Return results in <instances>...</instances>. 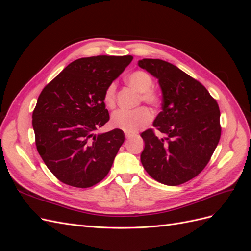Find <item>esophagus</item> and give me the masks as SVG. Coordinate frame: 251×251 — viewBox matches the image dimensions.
<instances>
[{"instance_id":"1","label":"esophagus","mask_w":251,"mask_h":251,"mask_svg":"<svg viewBox=\"0 0 251 251\" xmlns=\"http://www.w3.org/2000/svg\"><path fill=\"white\" fill-rule=\"evenodd\" d=\"M132 136H133V134H131V133H126V139H130V138L132 137Z\"/></svg>"}]
</instances>
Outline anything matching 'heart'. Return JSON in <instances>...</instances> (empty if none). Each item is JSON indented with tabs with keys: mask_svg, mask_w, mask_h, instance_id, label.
Masks as SVG:
<instances>
[{
	"mask_svg": "<svg viewBox=\"0 0 251 251\" xmlns=\"http://www.w3.org/2000/svg\"><path fill=\"white\" fill-rule=\"evenodd\" d=\"M126 81L128 85L141 93L143 101L150 104H156L159 100V96L153 88L154 81L151 75L146 71H135L128 75ZM116 90L115 82H111L107 87L103 94V100L108 108H114L116 103ZM153 118V114L146 108L141 107L136 110H118L112 115L111 124L114 127L120 128L126 133H134L140 127L147 126Z\"/></svg>",
	"mask_w": 251,
	"mask_h": 251,
	"instance_id": "heart-1",
	"label": "heart"
}]
</instances>
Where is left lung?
I'll list each match as a JSON object with an SVG mask.
<instances>
[{
    "label": "left lung",
    "mask_w": 251,
    "mask_h": 251,
    "mask_svg": "<svg viewBox=\"0 0 251 251\" xmlns=\"http://www.w3.org/2000/svg\"><path fill=\"white\" fill-rule=\"evenodd\" d=\"M138 66L158 79L162 111L153 130L141 133L146 143L140 155L144 170L165 185L176 186L203 171L221 136L220 110L202 83L162 59L143 58Z\"/></svg>",
    "instance_id": "8db88e82"
}]
</instances>
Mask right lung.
<instances>
[{"mask_svg": "<svg viewBox=\"0 0 251 251\" xmlns=\"http://www.w3.org/2000/svg\"><path fill=\"white\" fill-rule=\"evenodd\" d=\"M131 55L82 57L45 87L32 114L39 154L63 183L87 188L107 176L124 132L95 134L108 123L103 94L132 62Z\"/></svg>", "mask_w": 251, "mask_h": 251, "instance_id": "obj_1", "label": "right lung"}]
</instances>
